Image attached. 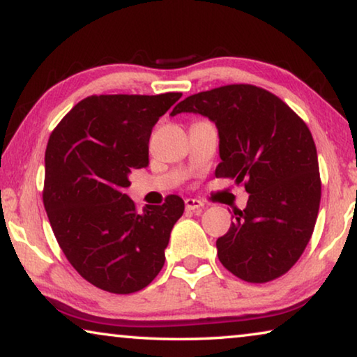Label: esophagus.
Returning <instances> with one entry per match:
<instances>
[{"label":"esophagus","instance_id":"obj_1","mask_svg":"<svg viewBox=\"0 0 357 357\" xmlns=\"http://www.w3.org/2000/svg\"><path fill=\"white\" fill-rule=\"evenodd\" d=\"M185 208H187V211H198L201 208H204V203L196 198H187L185 199Z\"/></svg>","mask_w":357,"mask_h":357}]
</instances>
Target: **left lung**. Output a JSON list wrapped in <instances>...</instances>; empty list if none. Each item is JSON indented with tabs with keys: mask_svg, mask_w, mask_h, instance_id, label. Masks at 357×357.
Masks as SVG:
<instances>
[{
	"mask_svg": "<svg viewBox=\"0 0 357 357\" xmlns=\"http://www.w3.org/2000/svg\"><path fill=\"white\" fill-rule=\"evenodd\" d=\"M180 112L215 123L222 159L215 177L243 183L250 193L215 241L222 266L250 283L282 277L306 250L319 213L317 149L307 126L273 93L248 84L196 93L172 116Z\"/></svg>",
	"mask_w": 357,
	"mask_h": 357,
	"instance_id": "8db88e82",
	"label": "left lung"
}]
</instances>
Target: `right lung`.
I'll return each instance as SVG.
<instances>
[{
  "label": "right lung",
  "mask_w": 357,
  "mask_h": 357,
  "mask_svg": "<svg viewBox=\"0 0 357 357\" xmlns=\"http://www.w3.org/2000/svg\"><path fill=\"white\" fill-rule=\"evenodd\" d=\"M182 93L93 95L51 132L45 153L43 204L72 267L101 290L130 294L161 272L170 230L185 203L137 206L123 193L128 175L149 162L154 123Z\"/></svg>",
  "instance_id": "1"
}]
</instances>
